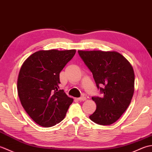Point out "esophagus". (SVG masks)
Listing matches in <instances>:
<instances>
[{"label": "esophagus", "mask_w": 152, "mask_h": 152, "mask_svg": "<svg viewBox=\"0 0 152 152\" xmlns=\"http://www.w3.org/2000/svg\"><path fill=\"white\" fill-rule=\"evenodd\" d=\"M86 99H87V98L86 97V96H82V97H80V98L77 99V100H78V101H80V102L84 101H86Z\"/></svg>", "instance_id": "34e87169"}]
</instances>
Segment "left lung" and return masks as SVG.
I'll return each mask as SVG.
<instances>
[{
    "label": "left lung",
    "instance_id": "left-lung-1",
    "mask_svg": "<svg viewBox=\"0 0 152 152\" xmlns=\"http://www.w3.org/2000/svg\"><path fill=\"white\" fill-rule=\"evenodd\" d=\"M93 74L102 96H93L96 104L89 116L101 125L114 124L129 106L134 90V74L130 63L117 51H78Z\"/></svg>",
    "mask_w": 152,
    "mask_h": 152
}]
</instances>
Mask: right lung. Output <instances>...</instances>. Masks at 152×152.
<instances>
[{
    "label": "right lung",
    "instance_id": "1",
    "mask_svg": "<svg viewBox=\"0 0 152 152\" xmlns=\"http://www.w3.org/2000/svg\"><path fill=\"white\" fill-rule=\"evenodd\" d=\"M76 50H40L25 61L18 79L23 107L40 126L50 127L64 118L73 99L59 89V73Z\"/></svg>",
    "mask_w": 152,
    "mask_h": 152
}]
</instances>
